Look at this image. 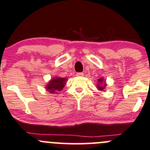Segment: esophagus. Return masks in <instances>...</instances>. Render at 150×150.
Returning a JSON list of instances; mask_svg holds the SVG:
<instances>
[{
    "instance_id": "34e87169",
    "label": "esophagus",
    "mask_w": 150,
    "mask_h": 150,
    "mask_svg": "<svg viewBox=\"0 0 150 150\" xmlns=\"http://www.w3.org/2000/svg\"><path fill=\"white\" fill-rule=\"evenodd\" d=\"M76 76H78V77L83 76V72H78V73H76Z\"/></svg>"
}]
</instances>
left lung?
<instances>
[{
    "label": "left lung",
    "instance_id": "left-lung-1",
    "mask_svg": "<svg viewBox=\"0 0 150 150\" xmlns=\"http://www.w3.org/2000/svg\"><path fill=\"white\" fill-rule=\"evenodd\" d=\"M98 89L99 90V91H103L104 89H105V86H106V84H105V83H104V80L103 78H100V79L98 80Z\"/></svg>",
    "mask_w": 150,
    "mask_h": 150
}]
</instances>
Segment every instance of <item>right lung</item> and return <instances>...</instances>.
<instances>
[{"label":"right lung","instance_id":"add662e5","mask_svg":"<svg viewBox=\"0 0 150 150\" xmlns=\"http://www.w3.org/2000/svg\"><path fill=\"white\" fill-rule=\"evenodd\" d=\"M66 82H67V78H59V77L53 78L47 85V91L51 93H57L58 91H62Z\"/></svg>","mask_w":150,"mask_h":150}]
</instances>
